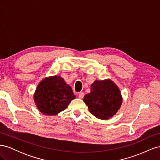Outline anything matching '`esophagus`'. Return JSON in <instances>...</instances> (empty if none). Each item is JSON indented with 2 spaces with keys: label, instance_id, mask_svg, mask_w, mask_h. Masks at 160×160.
I'll list each match as a JSON object with an SVG mask.
<instances>
[{
  "label": "esophagus",
  "instance_id": "obj_1",
  "mask_svg": "<svg viewBox=\"0 0 160 160\" xmlns=\"http://www.w3.org/2000/svg\"><path fill=\"white\" fill-rule=\"evenodd\" d=\"M78 96H79V98L82 99L84 97V93H83V92H80V93L78 95Z\"/></svg>",
  "mask_w": 160,
  "mask_h": 160
}]
</instances>
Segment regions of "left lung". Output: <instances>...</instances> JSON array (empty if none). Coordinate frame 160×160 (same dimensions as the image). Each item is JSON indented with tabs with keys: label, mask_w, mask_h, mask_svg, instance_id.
<instances>
[{
	"label": "left lung",
	"mask_w": 160,
	"mask_h": 160,
	"mask_svg": "<svg viewBox=\"0 0 160 160\" xmlns=\"http://www.w3.org/2000/svg\"><path fill=\"white\" fill-rule=\"evenodd\" d=\"M90 113L100 119H108L118 112L122 103L120 90L112 81L96 80L91 92L84 96Z\"/></svg>",
	"instance_id": "8db88e82"
}]
</instances>
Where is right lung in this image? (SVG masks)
Masks as SVG:
<instances>
[{
    "label": "right lung",
    "instance_id": "right-lung-1",
    "mask_svg": "<svg viewBox=\"0 0 160 160\" xmlns=\"http://www.w3.org/2000/svg\"><path fill=\"white\" fill-rule=\"evenodd\" d=\"M75 99L69 85L59 76L45 78L38 85L34 100L41 113L55 115L63 111Z\"/></svg>",
    "mask_w": 160,
    "mask_h": 160
}]
</instances>
